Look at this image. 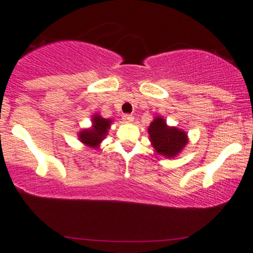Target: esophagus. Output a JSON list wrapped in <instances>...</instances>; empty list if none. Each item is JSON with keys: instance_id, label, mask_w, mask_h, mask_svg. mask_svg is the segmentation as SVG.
Wrapping results in <instances>:
<instances>
[{"instance_id": "1", "label": "esophagus", "mask_w": 253, "mask_h": 253, "mask_svg": "<svg viewBox=\"0 0 253 253\" xmlns=\"http://www.w3.org/2000/svg\"><path fill=\"white\" fill-rule=\"evenodd\" d=\"M123 120L125 121V123H132V121L134 120V117H133L132 114H124Z\"/></svg>"}]
</instances>
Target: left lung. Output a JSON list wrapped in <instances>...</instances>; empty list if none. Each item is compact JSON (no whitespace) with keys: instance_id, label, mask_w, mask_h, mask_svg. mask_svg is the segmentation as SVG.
Returning a JSON list of instances; mask_svg holds the SVG:
<instances>
[{"instance_id":"left-lung-1","label":"left lung","mask_w":253,"mask_h":253,"mask_svg":"<svg viewBox=\"0 0 253 253\" xmlns=\"http://www.w3.org/2000/svg\"><path fill=\"white\" fill-rule=\"evenodd\" d=\"M149 135L153 149L159 155L173 158L188 144V135L184 130L170 127L163 118L157 117L149 126Z\"/></svg>"}]
</instances>
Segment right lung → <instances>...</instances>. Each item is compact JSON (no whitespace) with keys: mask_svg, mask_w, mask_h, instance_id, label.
<instances>
[{"mask_svg":"<svg viewBox=\"0 0 253 253\" xmlns=\"http://www.w3.org/2000/svg\"><path fill=\"white\" fill-rule=\"evenodd\" d=\"M92 126L90 128L82 129L78 133V138L84 145L96 149L101 141L106 138L108 129L110 128L112 120L103 119L101 115L95 114L91 119Z\"/></svg>","mask_w":253,"mask_h":253,"instance_id":"1","label":"right lung"}]
</instances>
